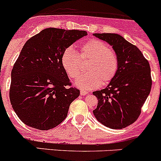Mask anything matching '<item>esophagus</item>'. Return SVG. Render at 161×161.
<instances>
[{"instance_id":"esophagus-1","label":"esophagus","mask_w":161,"mask_h":161,"mask_svg":"<svg viewBox=\"0 0 161 161\" xmlns=\"http://www.w3.org/2000/svg\"><path fill=\"white\" fill-rule=\"evenodd\" d=\"M87 93H88L87 92H86V91H85V90L80 91V95H81V96H85V95H86Z\"/></svg>"}]
</instances>
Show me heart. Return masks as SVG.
Listing matches in <instances>:
<instances>
[{
	"mask_svg": "<svg viewBox=\"0 0 161 161\" xmlns=\"http://www.w3.org/2000/svg\"><path fill=\"white\" fill-rule=\"evenodd\" d=\"M80 58L83 61H89L86 66L88 73L75 81L76 87L82 90H91L100 85H107L117 73V55L104 41L93 39L85 42L80 47L79 54L71 48L64 52L61 64L72 79L77 78L82 72Z\"/></svg>",
	"mask_w": 161,
	"mask_h": 161,
	"instance_id": "b5f03b06",
	"label": "heart"
}]
</instances>
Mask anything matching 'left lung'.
<instances>
[{"mask_svg": "<svg viewBox=\"0 0 161 161\" xmlns=\"http://www.w3.org/2000/svg\"><path fill=\"white\" fill-rule=\"evenodd\" d=\"M112 47L119 60L117 73L104 89L95 91L98 101L93 110L97 120L111 129L136 122L152 88L148 61L136 46L117 34H93Z\"/></svg>", "mask_w": 161, "mask_h": 161, "instance_id": "left-lung-1", "label": "left lung"}]
</instances>
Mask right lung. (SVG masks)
<instances>
[{"label":"right lung","mask_w":161,"mask_h":161,"mask_svg":"<svg viewBox=\"0 0 161 161\" xmlns=\"http://www.w3.org/2000/svg\"><path fill=\"white\" fill-rule=\"evenodd\" d=\"M85 31L47 28L24 44L11 72L9 99L25 125L47 130L60 124L80 90L61 64L68 47L86 36Z\"/></svg>","instance_id":"add662e5"}]
</instances>
